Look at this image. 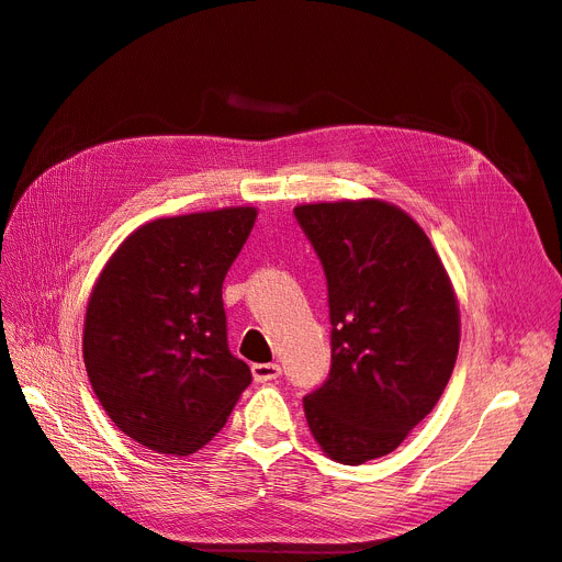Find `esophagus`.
<instances>
[{
  "instance_id": "esophagus-1",
  "label": "esophagus",
  "mask_w": 562,
  "mask_h": 562,
  "mask_svg": "<svg viewBox=\"0 0 562 562\" xmlns=\"http://www.w3.org/2000/svg\"><path fill=\"white\" fill-rule=\"evenodd\" d=\"M280 372L282 370H280L278 362H256V364H251V374H254V379L259 381V383L278 379Z\"/></svg>"
}]
</instances>
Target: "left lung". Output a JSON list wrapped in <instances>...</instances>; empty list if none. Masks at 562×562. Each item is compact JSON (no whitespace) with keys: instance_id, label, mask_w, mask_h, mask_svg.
<instances>
[{"instance_id":"obj_1","label":"left lung","mask_w":562,"mask_h":562,"mask_svg":"<svg viewBox=\"0 0 562 562\" xmlns=\"http://www.w3.org/2000/svg\"><path fill=\"white\" fill-rule=\"evenodd\" d=\"M329 292V379L303 397L323 452L358 467L391 454L438 405L452 376L461 317L428 235L383 200L299 204Z\"/></svg>"}]
</instances>
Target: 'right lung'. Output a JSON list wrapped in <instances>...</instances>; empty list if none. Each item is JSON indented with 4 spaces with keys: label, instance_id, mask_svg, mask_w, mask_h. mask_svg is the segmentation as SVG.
<instances>
[{
    "label": "right lung",
    "instance_id": "right-lung-1",
    "mask_svg": "<svg viewBox=\"0 0 562 562\" xmlns=\"http://www.w3.org/2000/svg\"><path fill=\"white\" fill-rule=\"evenodd\" d=\"M256 206L155 218L95 280L82 356L115 426L159 454L188 457L226 426L251 383L228 350L221 286L254 228Z\"/></svg>",
    "mask_w": 562,
    "mask_h": 562
}]
</instances>
